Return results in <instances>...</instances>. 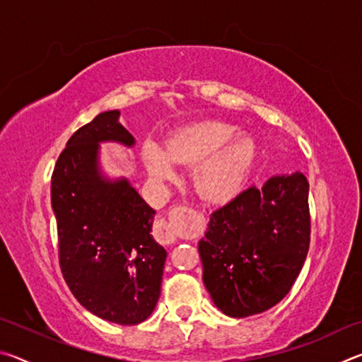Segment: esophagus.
Returning <instances> with one entry per match:
<instances>
[{
	"instance_id": "obj_1",
	"label": "esophagus",
	"mask_w": 362,
	"mask_h": 362,
	"mask_svg": "<svg viewBox=\"0 0 362 362\" xmlns=\"http://www.w3.org/2000/svg\"><path fill=\"white\" fill-rule=\"evenodd\" d=\"M193 211L188 209V207H177L173 211L174 217H182V216H192ZM155 238L161 244H174L177 241V231L175 225L173 222H168V220H158L155 225Z\"/></svg>"
}]
</instances>
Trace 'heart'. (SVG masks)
<instances>
[{
  "label": "heart",
  "instance_id": "obj_1",
  "mask_svg": "<svg viewBox=\"0 0 362 362\" xmlns=\"http://www.w3.org/2000/svg\"><path fill=\"white\" fill-rule=\"evenodd\" d=\"M257 145L252 137L222 121L198 122L169 140L166 150L148 144L144 164L153 180L168 182L174 177V164L194 166L193 183L204 199L220 203L240 192L252 169Z\"/></svg>",
  "mask_w": 362,
  "mask_h": 362
}]
</instances>
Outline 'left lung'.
Segmentation results:
<instances>
[{
	"label": "left lung",
	"instance_id": "left-lung-1",
	"mask_svg": "<svg viewBox=\"0 0 362 362\" xmlns=\"http://www.w3.org/2000/svg\"><path fill=\"white\" fill-rule=\"evenodd\" d=\"M308 189L302 173L273 175L211 214L198 250L223 315H259L289 293L310 247Z\"/></svg>",
	"mask_w": 362,
	"mask_h": 362
}]
</instances>
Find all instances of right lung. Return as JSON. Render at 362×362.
Returning <instances> with one entry per match:
<instances>
[{
  "instance_id": "add662e5",
  "label": "right lung",
  "mask_w": 362,
  "mask_h": 362,
  "mask_svg": "<svg viewBox=\"0 0 362 362\" xmlns=\"http://www.w3.org/2000/svg\"><path fill=\"white\" fill-rule=\"evenodd\" d=\"M119 115H97L70 137L54 168L51 203L73 296L102 320L134 326L155 310L168 252L150 235L156 211L126 177L112 180L100 169V144L136 145Z\"/></svg>"
}]
</instances>
